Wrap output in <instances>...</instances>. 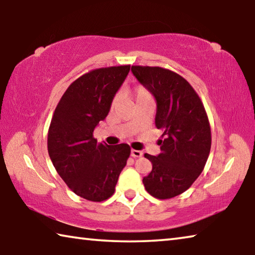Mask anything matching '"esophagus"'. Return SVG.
Returning a JSON list of instances; mask_svg holds the SVG:
<instances>
[{"mask_svg":"<svg viewBox=\"0 0 255 255\" xmlns=\"http://www.w3.org/2000/svg\"><path fill=\"white\" fill-rule=\"evenodd\" d=\"M130 155H131L132 157H140L141 155H143V153H141L140 150H137V149H131Z\"/></svg>","mask_w":255,"mask_h":255,"instance_id":"esophagus-1","label":"esophagus"}]
</instances>
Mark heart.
Wrapping results in <instances>:
<instances>
[{"instance_id": "heart-1", "label": "heart", "mask_w": 255, "mask_h": 255, "mask_svg": "<svg viewBox=\"0 0 255 255\" xmlns=\"http://www.w3.org/2000/svg\"><path fill=\"white\" fill-rule=\"evenodd\" d=\"M149 98H152V96H150V92L145 88V86L138 85L132 91V99L136 103L139 101H143V100H145V99H149ZM116 105H117V99H115V100L112 101L111 106H112V108H114Z\"/></svg>"}]
</instances>
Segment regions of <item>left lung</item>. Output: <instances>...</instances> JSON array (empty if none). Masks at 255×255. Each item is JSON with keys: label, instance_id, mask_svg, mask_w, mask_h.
<instances>
[{"label": "left lung", "instance_id": "left-lung-1", "mask_svg": "<svg viewBox=\"0 0 255 255\" xmlns=\"http://www.w3.org/2000/svg\"><path fill=\"white\" fill-rule=\"evenodd\" d=\"M131 72L155 97V125L164 138L157 156L144 155L153 165L144 187L157 199H170L191 187L204 170L211 147L208 116L195 89L178 73L139 65Z\"/></svg>", "mask_w": 255, "mask_h": 255}]
</instances>
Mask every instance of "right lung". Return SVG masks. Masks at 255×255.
Here are the masks:
<instances>
[{"instance_id":"1","label":"right lung","mask_w":255,"mask_h":255,"mask_svg":"<svg viewBox=\"0 0 255 255\" xmlns=\"http://www.w3.org/2000/svg\"><path fill=\"white\" fill-rule=\"evenodd\" d=\"M129 70L122 65L85 73L68 86L51 118L49 157L67 187L86 200L100 202L114 195L130 155L127 144L109 146L93 137Z\"/></svg>"}]
</instances>
